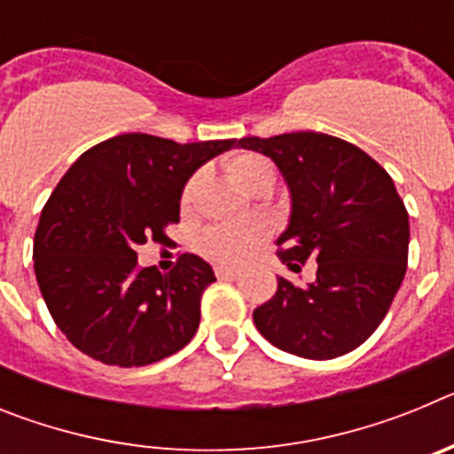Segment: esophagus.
Instances as JSON below:
<instances>
[{
	"label": "esophagus",
	"mask_w": 454,
	"mask_h": 454,
	"mask_svg": "<svg viewBox=\"0 0 454 454\" xmlns=\"http://www.w3.org/2000/svg\"><path fill=\"white\" fill-rule=\"evenodd\" d=\"M239 275V270L236 268H224V266H215V277L218 279H231V277Z\"/></svg>",
	"instance_id": "esophagus-1"
}]
</instances>
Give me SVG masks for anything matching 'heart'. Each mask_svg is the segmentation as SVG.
<instances>
[{"instance_id":"heart-1","label":"heart","mask_w":454,"mask_h":454,"mask_svg":"<svg viewBox=\"0 0 454 454\" xmlns=\"http://www.w3.org/2000/svg\"><path fill=\"white\" fill-rule=\"evenodd\" d=\"M224 170H227L231 182L243 191H252V188L263 186V184L272 186V182H275V172H272L270 163L259 154H250V152H239V154L230 156L224 163ZM191 192L192 182H188L182 191L184 204L188 202ZM263 236H266V230L256 223L211 224L204 231H200L198 250L215 263L239 266L254 252Z\"/></svg>"}]
</instances>
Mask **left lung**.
Listing matches in <instances>:
<instances>
[{"label": "left lung", "mask_w": 454, "mask_h": 454, "mask_svg": "<svg viewBox=\"0 0 454 454\" xmlns=\"http://www.w3.org/2000/svg\"><path fill=\"white\" fill-rule=\"evenodd\" d=\"M270 156L291 188L288 230L277 239L293 272L314 259L307 286L277 277V293L254 309L272 346L304 359L359 348L387 316L407 272L409 215L375 159L336 136L293 131L239 140Z\"/></svg>", "instance_id": "8db88e82"}]
</instances>
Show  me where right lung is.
Instances as JSON below:
<instances>
[{
	"label": "right lung",
	"mask_w": 454,
	"mask_h": 454,
	"mask_svg": "<svg viewBox=\"0 0 454 454\" xmlns=\"http://www.w3.org/2000/svg\"><path fill=\"white\" fill-rule=\"evenodd\" d=\"M236 138L175 143L120 134L83 152L51 191L34 236V270L51 318L83 355L131 368L182 350L215 282L207 262L179 254L170 272L138 266V246L168 243L184 184Z\"/></svg>",
	"instance_id": "1"
}]
</instances>
